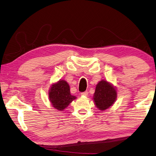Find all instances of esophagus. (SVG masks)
<instances>
[{
  "label": "esophagus",
  "mask_w": 156,
  "mask_h": 156,
  "mask_svg": "<svg viewBox=\"0 0 156 156\" xmlns=\"http://www.w3.org/2000/svg\"><path fill=\"white\" fill-rule=\"evenodd\" d=\"M81 95L87 97V96L88 95V91H85V92H83V93H81Z\"/></svg>",
  "instance_id": "1"
}]
</instances>
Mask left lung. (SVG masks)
I'll return each mask as SVG.
<instances>
[{"mask_svg":"<svg viewBox=\"0 0 156 156\" xmlns=\"http://www.w3.org/2000/svg\"><path fill=\"white\" fill-rule=\"evenodd\" d=\"M117 99V91L113 86L106 81H99L96 85L93 101L99 110L109 108Z\"/></svg>","mask_w":156,"mask_h":156,"instance_id":"8db88e82","label":"left lung"}]
</instances>
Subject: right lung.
I'll return each instance as SVG.
<instances>
[{
    "label": "right lung",
    "mask_w": 156,
    "mask_h": 156,
    "mask_svg": "<svg viewBox=\"0 0 156 156\" xmlns=\"http://www.w3.org/2000/svg\"><path fill=\"white\" fill-rule=\"evenodd\" d=\"M49 98L52 105L59 111L64 110L76 99L71 95L69 84L64 80H61L52 85L49 92Z\"/></svg>",
    "instance_id": "1"
}]
</instances>
